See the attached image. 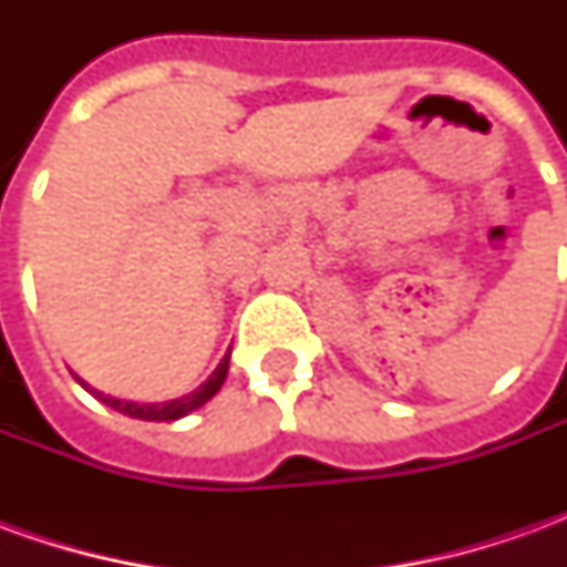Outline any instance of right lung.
<instances>
[{"mask_svg":"<svg viewBox=\"0 0 567 567\" xmlns=\"http://www.w3.org/2000/svg\"><path fill=\"white\" fill-rule=\"evenodd\" d=\"M227 361H230V352L221 358V364L212 370V377L203 382L199 389H194V392L185 394V398L163 401V404H136V401H121V398H112V394L96 392V389H91L87 382H81V385H84L93 398H100L105 406H112V410H117V413H124V416L130 419H145V422H175V419H182L187 416V413L199 410V406L206 404L209 398L218 394V389H221L224 380H227Z\"/></svg>","mask_w":567,"mask_h":567,"instance_id":"right-lung-1","label":"right lung"}]
</instances>
